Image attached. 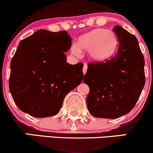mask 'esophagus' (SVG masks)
Masks as SVG:
<instances>
[{
    "label": "esophagus",
    "mask_w": 153,
    "mask_h": 153,
    "mask_svg": "<svg viewBox=\"0 0 153 153\" xmlns=\"http://www.w3.org/2000/svg\"><path fill=\"white\" fill-rule=\"evenodd\" d=\"M87 68H88L87 64H86V63H84L83 68H82V72H83V74H84V75H85V73H86V71H87Z\"/></svg>",
    "instance_id": "1"
}]
</instances>
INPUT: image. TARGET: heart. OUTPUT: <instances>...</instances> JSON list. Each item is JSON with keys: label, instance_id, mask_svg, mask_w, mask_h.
Segmentation results:
<instances>
[{"label": "heart", "instance_id": "1", "mask_svg": "<svg viewBox=\"0 0 153 153\" xmlns=\"http://www.w3.org/2000/svg\"><path fill=\"white\" fill-rule=\"evenodd\" d=\"M116 47V37L112 31L106 29H96L82 35L78 40V47L73 45L71 50L74 55L81 51H88L91 59L103 61L111 55Z\"/></svg>", "mask_w": 153, "mask_h": 153}]
</instances>
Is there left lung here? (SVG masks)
Masks as SVG:
<instances>
[{"label": "left lung", "instance_id": "obj_1", "mask_svg": "<svg viewBox=\"0 0 153 153\" xmlns=\"http://www.w3.org/2000/svg\"><path fill=\"white\" fill-rule=\"evenodd\" d=\"M116 54L102 62H90L83 81L88 85L86 102L91 115L117 119L134 108L145 83V60L134 35L116 26Z\"/></svg>", "mask_w": 153, "mask_h": 153}]
</instances>
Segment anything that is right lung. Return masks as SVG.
I'll return each instance as SVG.
<instances>
[{
    "instance_id": "1",
    "label": "right lung",
    "mask_w": 153,
    "mask_h": 153,
    "mask_svg": "<svg viewBox=\"0 0 153 153\" xmlns=\"http://www.w3.org/2000/svg\"><path fill=\"white\" fill-rule=\"evenodd\" d=\"M66 31L40 29L22 40L10 62L9 90L22 111L37 118L57 114L67 94L83 78L82 62H67Z\"/></svg>"
}]
</instances>
